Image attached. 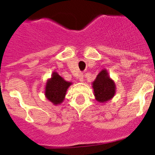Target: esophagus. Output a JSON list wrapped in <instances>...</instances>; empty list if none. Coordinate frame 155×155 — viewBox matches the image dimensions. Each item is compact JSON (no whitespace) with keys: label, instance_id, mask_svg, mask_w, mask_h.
I'll list each match as a JSON object with an SVG mask.
<instances>
[{"label":"esophagus","instance_id":"34e87169","mask_svg":"<svg viewBox=\"0 0 155 155\" xmlns=\"http://www.w3.org/2000/svg\"><path fill=\"white\" fill-rule=\"evenodd\" d=\"M78 79L80 82H83V73H79V76H78Z\"/></svg>","mask_w":155,"mask_h":155}]
</instances>
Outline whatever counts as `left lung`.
<instances>
[{"mask_svg": "<svg viewBox=\"0 0 155 155\" xmlns=\"http://www.w3.org/2000/svg\"><path fill=\"white\" fill-rule=\"evenodd\" d=\"M93 88L97 101L99 102L107 101L115 95V83L110 79L105 69L98 74L93 83Z\"/></svg>", "mask_w": 155, "mask_h": 155, "instance_id": "left-lung-1", "label": "left lung"}]
</instances>
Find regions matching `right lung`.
Segmentation results:
<instances>
[{
	"label": "right lung",
	"instance_id": "right-lung-1",
	"mask_svg": "<svg viewBox=\"0 0 155 155\" xmlns=\"http://www.w3.org/2000/svg\"><path fill=\"white\" fill-rule=\"evenodd\" d=\"M71 84L64 80L57 72H53L51 79L48 80L46 85V97L54 104H61L64 100L67 89Z\"/></svg>",
	"mask_w": 155,
	"mask_h": 155
}]
</instances>
